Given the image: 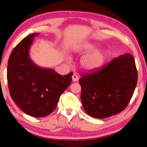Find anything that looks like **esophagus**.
Masks as SVG:
<instances>
[{
	"label": "esophagus",
	"instance_id": "esophagus-1",
	"mask_svg": "<svg viewBox=\"0 0 147 147\" xmlns=\"http://www.w3.org/2000/svg\"><path fill=\"white\" fill-rule=\"evenodd\" d=\"M72 81L73 82H76V81L78 80V79H79V77H78V75H77V74H73V75H72Z\"/></svg>",
	"mask_w": 147,
	"mask_h": 147
}]
</instances>
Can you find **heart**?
I'll use <instances>...</instances> for the list:
<instances>
[{"mask_svg": "<svg viewBox=\"0 0 147 147\" xmlns=\"http://www.w3.org/2000/svg\"><path fill=\"white\" fill-rule=\"evenodd\" d=\"M96 48H97L96 45L88 43L82 45L80 47V50L82 53L87 54L95 50ZM107 55L105 52H94L84 57L82 60L81 65L83 68L88 70L94 69L96 68L100 67L101 65L104 64L107 59Z\"/></svg>", "mask_w": 147, "mask_h": 147, "instance_id": "1", "label": "heart"}]
</instances>
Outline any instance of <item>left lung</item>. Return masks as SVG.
I'll return each mask as SVG.
<instances>
[{
    "label": "left lung",
    "mask_w": 147,
    "mask_h": 147,
    "mask_svg": "<svg viewBox=\"0 0 147 147\" xmlns=\"http://www.w3.org/2000/svg\"><path fill=\"white\" fill-rule=\"evenodd\" d=\"M137 79L135 60L129 53L83 73L79 82L84 111L97 119L122 112L132 97Z\"/></svg>",
    "instance_id": "obj_1"
}]
</instances>
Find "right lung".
Masks as SVG:
<instances>
[{"instance_id":"1","label":"right lung","mask_w":147,"mask_h":147,"mask_svg":"<svg viewBox=\"0 0 147 147\" xmlns=\"http://www.w3.org/2000/svg\"><path fill=\"white\" fill-rule=\"evenodd\" d=\"M38 34L28 35L13 48L8 59L7 80L10 97L19 108L28 115L42 117L55 109L73 73L63 76L31 61L28 52Z\"/></svg>"}]
</instances>
